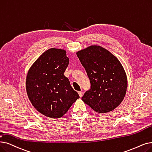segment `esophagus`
I'll use <instances>...</instances> for the list:
<instances>
[{"label": "esophagus", "instance_id": "obj_1", "mask_svg": "<svg viewBox=\"0 0 152 152\" xmlns=\"http://www.w3.org/2000/svg\"><path fill=\"white\" fill-rule=\"evenodd\" d=\"M78 94H79V96H80V97H81L83 96V91H78Z\"/></svg>", "mask_w": 152, "mask_h": 152}]
</instances>
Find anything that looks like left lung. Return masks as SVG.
<instances>
[{
    "label": "left lung",
    "instance_id": "left-lung-1",
    "mask_svg": "<svg viewBox=\"0 0 152 152\" xmlns=\"http://www.w3.org/2000/svg\"><path fill=\"white\" fill-rule=\"evenodd\" d=\"M76 55L86 69L91 89L81 99L98 113H107L123 101L127 88L126 73L119 60L106 49L92 45Z\"/></svg>",
    "mask_w": 152,
    "mask_h": 152
}]
</instances>
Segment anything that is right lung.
<instances>
[{
	"mask_svg": "<svg viewBox=\"0 0 152 152\" xmlns=\"http://www.w3.org/2000/svg\"><path fill=\"white\" fill-rule=\"evenodd\" d=\"M68 64L65 50L50 48L37 59L28 72V97L33 106L45 116L61 117L80 98L64 75Z\"/></svg>",
	"mask_w": 152,
	"mask_h": 152,
	"instance_id": "add662e5",
	"label": "right lung"
}]
</instances>
